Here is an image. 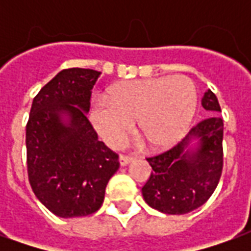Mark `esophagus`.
Listing matches in <instances>:
<instances>
[{"label":"esophagus","mask_w":251,"mask_h":251,"mask_svg":"<svg viewBox=\"0 0 251 251\" xmlns=\"http://www.w3.org/2000/svg\"><path fill=\"white\" fill-rule=\"evenodd\" d=\"M130 161H133V157H130V156H125V154H121L120 156V163L122 167L127 165Z\"/></svg>","instance_id":"34e87169"}]
</instances>
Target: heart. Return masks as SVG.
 I'll use <instances>...</instances> for the list:
<instances>
[{
	"label": "heart",
	"mask_w": 251,
	"mask_h": 251,
	"mask_svg": "<svg viewBox=\"0 0 251 251\" xmlns=\"http://www.w3.org/2000/svg\"><path fill=\"white\" fill-rule=\"evenodd\" d=\"M198 106L195 83L184 75L120 83L109 99H95L91 121L100 137L117 147L133 129L153 148H168L188 130Z\"/></svg>",
	"instance_id": "obj_1"
}]
</instances>
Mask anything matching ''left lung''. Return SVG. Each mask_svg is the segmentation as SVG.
Segmentation results:
<instances>
[{
    "instance_id": "obj_1",
    "label": "left lung",
    "mask_w": 251,
    "mask_h": 251,
    "mask_svg": "<svg viewBox=\"0 0 251 251\" xmlns=\"http://www.w3.org/2000/svg\"><path fill=\"white\" fill-rule=\"evenodd\" d=\"M201 106L221 111L216 95L204 93ZM198 138V147L189 142ZM223 120L211 115L195 125L184 140L157 156L148 157L153 172L142 187V196L154 210L181 215L204 204L214 194L223 169Z\"/></svg>"
}]
</instances>
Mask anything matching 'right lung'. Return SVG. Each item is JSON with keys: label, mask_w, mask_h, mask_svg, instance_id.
I'll return each instance as SVG.
<instances>
[{"label": "right lung", "mask_w": 251, "mask_h": 251, "mask_svg": "<svg viewBox=\"0 0 251 251\" xmlns=\"http://www.w3.org/2000/svg\"><path fill=\"white\" fill-rule=\"evenodd\" d=\"M100 72L67 68L33 98L26 124L28 179L36 198L52 214L76 218L103 203L118 154L99 141L87 118L91 90ZM69 120L66 123L62 115Z\"/></svg>", "instance_id": "right-lung-1"}]
</instances>
